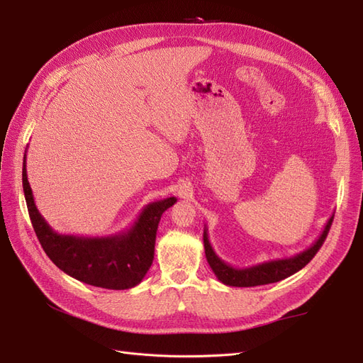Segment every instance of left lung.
<instances>
[{
	"instance_id": "left-lung-1",
	"label": "left lung",
	"mask_w": 363,
	"mask_h": 363,
	"mask_svg": "<svg viewBox=\"0 0 363 363\" xmlns=\"http://www.w3.org/2000/svg\"><path fill=\"white\" fill-rule=\"evenodd\" d=\"M332 223H333V216L328 218V221L320 238H318L309 248L298 252V255H295L292 257L257 263V265H252L248 268H235L232 265H228V263H225L223 259H219L216 256V252L213 251L211 242H208L207 228L204 227L203 240H204L206 259L208 262V265H211L212 271L215 272V276L218 277V280L227 284V286L251 288V286H260V284L276 283L292 276V274H295L296 271H300L313 259L318 250H320L321 245L324 244Z\"/></svg>"
}]
</instances>
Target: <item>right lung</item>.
I'll return each mask as SVG.
<instances>
[{"label":"right lung","instance_id":"obj_1","mask_svg":"<svg viewBox=\"0 0 363 363\" xmlns=\"http://www.w3.org/2000/svg\"><path fill=\"white\" fill-rule=\"evenodd\" d=\"M23 188L33 228L54 265L83 283L116 291L135 288L145 277L155 259L156 232L162 213L177 203L175 196L150 203L127 232L86 238L54 232L39 213L27 179L26 155Z\"/></svg>","mask_w":363,"mask_h":363}]
</instances>
